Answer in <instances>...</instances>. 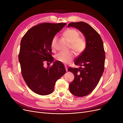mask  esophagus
Returning a JSON list of instances; mask_svg holds the SVG:
<instances>
[{
    "mask_svg": "<svg viewBox=\"0 0 123 123\" xmlns=\"http://www.w3.org/2000/svg\"><path fill=\"white\" fill-rule=\"evenodd\" d=\"M65 68H66V71H68V68H67V67L66 66H65Z\"/></svg>",
    "mask_w": 123,
    "mask_h": 123,
    "instance_id": "1",
    "label": "esophagus"
}]
</instances>
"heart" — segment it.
<instances>
[{
  "label": "heart",
  "mask_w": 123,
  "mask_h": 123,
  "mask_svg": "<svg viewBox=\"0 0 123 123\" xmlns=\"http://www.w3.org/2000/svg\"><path fill=\"white\" fill-rule=\"evenodd\" d=\"M62 35L70 42V48L75 53L80 54L83 52L86 48V40L83 37L80 36V33L76 30L73 29H67L63 32ZM57 39V36H54L51 40V47L52 50L55 49ZM73 58L74 54L72 52H60L55 55L56 60L63 64H68L72 61Z\"/></svg>",
  "instance_id": "b5f03b06"
}]
</instances>
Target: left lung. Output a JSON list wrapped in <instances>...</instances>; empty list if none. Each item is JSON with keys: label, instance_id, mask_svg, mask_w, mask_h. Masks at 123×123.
Returning <instances> with one entry per match:
<instances>
[{"label": "left lung", "instance_id": "8db88e82", "mask_svg": "<svg viewBox=\"0 0 123 123\" xmlns=\"http://www.w3.org/2000/svg\"><path fill=\"white\" fill-rule=\"evenodd\" d=\"M69 27L79 29L87 42L86 49L74 62L80 68L70 67L68 70L74 75L73 81L69 85L71 93L83 97L91 93L99 82L105 67V50L99 34L88 24L83 21L71 23Z\"/></svg>", "mask_w": 123, "mask_h": 123}]
</instances>
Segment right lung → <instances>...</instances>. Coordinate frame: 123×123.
I'll use <instances>...</instances> for the list:
<instances>
[{"mask_svg":"<svg viewBox=\"0 0 123 123\" xmlns=\"http://www.w3.org/2000/svg\"><path fill=\"white\" fill-rule=\"evenodd\" d=\"M66 23H44L31 28L22 38L18 59L22 76L31 90L41 95L54 91L55 83L66 73L62 63L56 61L51 67L44 68L45 62H53L51 40Z\"/></svg>","mask_w":123,"mask_h":123,"instance_id":"right-lung-1","label":"right lung"}]
</instances>
